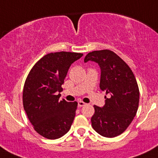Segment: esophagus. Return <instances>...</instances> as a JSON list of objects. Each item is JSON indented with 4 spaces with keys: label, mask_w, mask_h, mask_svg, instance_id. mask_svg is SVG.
I'll return each mask as SVG.
<instances>
[{
    "label": "esophagus",
    "mask_w": 158,
    "mask_h": 158,
    "mask_svg": "<svg viewBox=\"0 0 158 158\" xmlns=\"http://www.w3.org/2000/svg\"><path fill=\"white\" fill-rule=\"evenodd\" d=\"M85 105V103L84 102H82V101H79V102H78V106L79 107H82Z\"/></svg>",
    "instance_id": "esophagus-1"
}]
</instances>
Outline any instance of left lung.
Instances as JSON below:
<instances>
[{"mask_svg": "<svg viewBox=\"0 0 158 158\" xmlns=\"http://www.w3.org/2000/svg\"><path fill=\"white\" fill-rule=\"evenodd\" d=\"M88 61L99 65V87L109 94L103 106H94L92 127L102 137H116L124 132L136 116L140 99L137 82L127 64L110 50L88 53L84 62Z\"/></svg>", "mask_w": 158, "mask_h": 158, "instance_id": "8db88e82", "label": "left lung"}]
</instances>
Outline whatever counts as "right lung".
Instances as JSON below:
<instances>
[{
	"mask_svg": "<svg viewBox=\"0 0 158 158\" xmlns=\"http://www.w3.org/2000/svg\"><path fill=\"white\" fill-rule=\"evenodd\" d=\"M83 54L49 53L42 57L29 73L23 90V105L35 131L50 140L69 131L77 102L59 101L62 85L72 64Z\"/></svg>",
	"mask_w": 158,
	"mask_h": 158,
	"instance_id": "obj_1",
	"label": "right lung"
}]
</instances>
